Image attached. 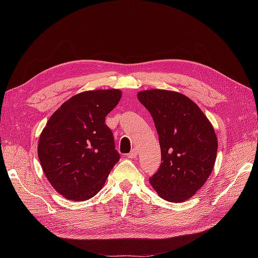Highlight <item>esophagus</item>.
I'll return each mask as SVG.
<instances>
[{"label":"esophagus","instance_id":"34e87169","mask_svg":"<svg viewBox=\"0 0 258 258\" xmlns=\"http://www.w3.org/2000/svg\"><path fill=\"white\" fill-rule=\"evenodd\" d=\"M137 155H138V151L136 150V148H134V150H132V151L127 155V157L130 158V159H132V158L137 157Z\"/></svg>","mask_w":258,"mask_h":258}]
</instances>
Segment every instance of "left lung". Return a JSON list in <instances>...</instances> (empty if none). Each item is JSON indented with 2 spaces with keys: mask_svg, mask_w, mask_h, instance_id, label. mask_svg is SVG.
Listing matches in <instances>:
<instances>
[{
  "mask_svg": "<svg viewBox=\"0 0 258 258\" xmlns=\"http://www.w3.org/2000/svg\"><path fill=\"white\" fill-rule=\"evenodd\" d=\"M159 136L161 163L150 177L159 196L170 202L189 199L212 172L217 139L198 105L182 93L153 89L138 93Z\"/></svg>",
  "mask_w": 258,
  "mask_h": 258,
  "instance_id": "8db88e82",
  "label": "left lung"
}]
</instances>
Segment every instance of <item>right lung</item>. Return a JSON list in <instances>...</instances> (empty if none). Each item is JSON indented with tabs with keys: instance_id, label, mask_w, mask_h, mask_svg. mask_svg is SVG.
<instances>
[{
	"instance_id": "add662e5",
	"label": "right lung",
	"mask_w": 258,
	"mask_h": 258,
	"mask_svg": "<svg viewBox=\"0 0 258 258\" xmlns=\"http://www.w3.org/2000/svg\"><path fill=\"white\" fill-rule=\"evenodd\" d=\"M120 98L117 89L79 93L62 104L43 129L38 159L49 183L67 199L92 198L120 159L105 123Z\"/></svg>"
}]
</instances>
